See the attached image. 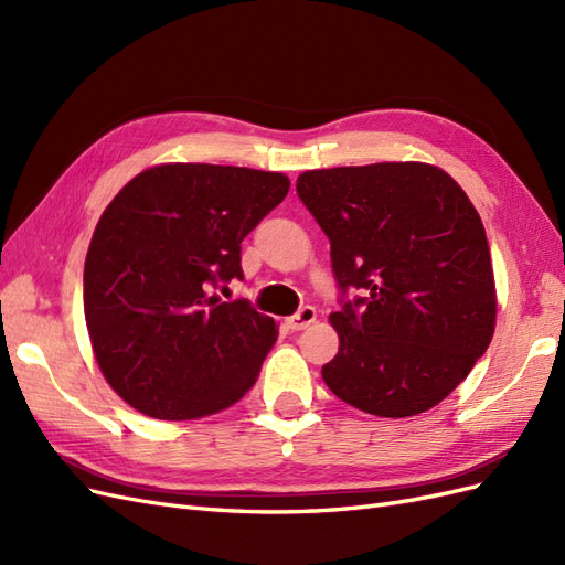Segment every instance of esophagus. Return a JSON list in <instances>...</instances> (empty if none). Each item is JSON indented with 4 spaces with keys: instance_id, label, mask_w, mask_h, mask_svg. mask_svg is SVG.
<instances>
[{
    "instance_id": "34e87169",
    "label": "esophagus",
    "mask_w": 565,
    "mask_h": 565,
    "mask_svg": "<svg viewBox=\"0 0 565 565\" xmlns=\"http://www.w3.org/2000/svg\"><path fill=\"white\" fill-rule=\"evenodd\" d=\"M311 322H316V309H313V306H301V309H299L295 316H289V318L285 320V324H287V328L292 330V332L306 330Z\"/></svg>"
}]
</instances>
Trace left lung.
Instances as JSON below:
<instances>
[{
  "label": "left lung",
  "mask_w": 565,
  "mask_h": 565,
  "mask_svg": "<svg viewBox=\"0 0 565 565\" xmlns=\"http://www.w3.org/2000/svg\"><path fill=\"white\" fill-rule=\"evenodd\" d=\"M297 195L330 241L337 398L377 417L431 409L467 380L494 332L483 221L457 181L424 162L313 169ZM349 288L361 298L347 302Z\"/></svg>",
  "instance_id": "obj_1"
}]
</instances>
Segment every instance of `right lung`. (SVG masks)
<instances>
[{"label": "right lung", "instance_id": "obj_1", "mask_svg": "<svg viewBox=\"0 0 565 565\" xmlns=\"http://www.w3.org/2000/svg\"><path fill=\"white\" fill-rule=\"evenodd\" d=\"M289 179L224 164H158L100 214L84 262V318L96 363L125 403L195 419L254 386L276 320L214 289L243 280L241 245Z\"/></svg>", "mask_w": 565, "mask_h": 565}]
</instances>
